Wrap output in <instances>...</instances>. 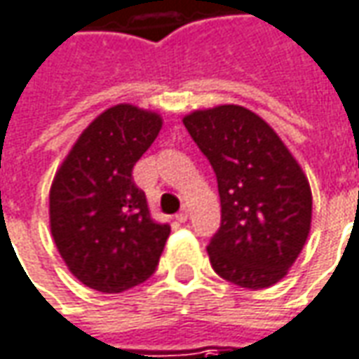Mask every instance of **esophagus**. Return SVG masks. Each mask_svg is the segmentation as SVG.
Returning a JSON list of instances; mask_svg holds the SVG:
<instances>
[{
	"label": "esophagus",
	"instance_id": "obj_1",
	"mask_svg": "<svg viewBox=\"0 0 359 359\" xmlns=\"http://www.w3.org/2000/svg\"><path fill=\"white\" fill-rule=\"evenodd\" d=\"M177 220H179V222H187V220H189V210H187V208H182V210H180L179 214H177Z\"/></svg>",
	"mask_w": 359,
	"mask_h": 359
}]
</instances>
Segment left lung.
I'll list each match as a JSON object with an SVG mask.
<instances>
[{"mask_svg":"<svg viewBox=\"0 0 359 359\" xmlns=\"http://www.w3.org/2000/svg\"><path fill=\"white\" fill-rule=\"evenodd\" d=\"M182 123L218 180L222 224L206 248L212 269L253 291L281 281L311 231L313 194L301 165L243 106L196 109Z\"/></svg>","mask_w":359,"mask_h":359,"instance_id":"1","label":"left lung"}]
</instances>
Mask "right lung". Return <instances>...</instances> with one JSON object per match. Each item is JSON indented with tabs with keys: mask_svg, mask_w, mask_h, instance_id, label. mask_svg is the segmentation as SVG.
<instances>
[{
	"mask_svg": "<svg viewBox=\"0 0 359 359\" xmlns=\"http://www.w3.org/2000/svg\"><path fill=\"white\" fill-rule=\"evenodd\" d=\"M155 111L118 104L102 111L55 175L50 233L70 273L100 292H123L155 273L169 224L151 218L131 170L157 139Z\"/></svg>",
	"mask_w": 359,
	"mask_h": 359,
	"instance_id": "right-lung-1",
	"label": "right lung"
}]
</instances>
